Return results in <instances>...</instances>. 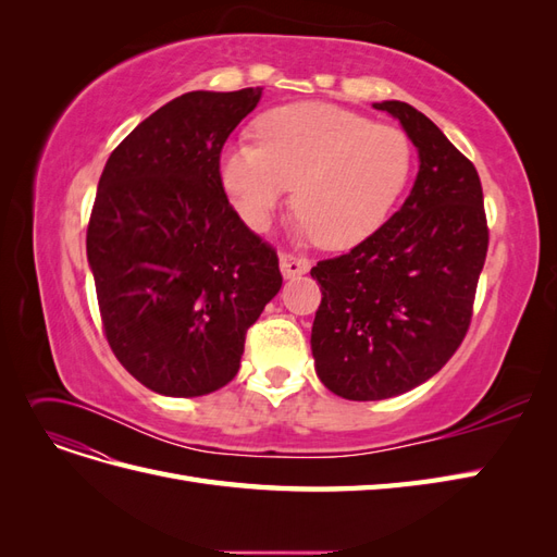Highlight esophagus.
Wrapping results in <instances>:
<instances>
[{"label":"esophagus","mask_w":557,"mask_h":557,"mask_svg":"<svg viewBox=\"0 0 557 557\" xmlns=\"http://www.w3.org/2000/svg\"><path fill=\"white\" fill-rule=\"evenodd\" d=\"M278 264H281L283 278H295V276L307 274L309 267H311L307 258H297V256H290V252H281Z\"/></svg>","instance_id":"1"}]
</instances>
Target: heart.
<instances>
[{"label": "heart", "mask_w": 557, "mask_h": 557, "mask_svg": "<svg viewBox=\"0 0 557 557\" xmlns=\"http://www.w3.org/2000/svg\"><path fill=\"white\" fill-rule=\"evenodd\" d=\"M258 144H232L221 156V183L252 232L272 225L293 188L297 230L323 248L364 242L407 188L413 148L395 125L325 102L267 111Z\"/></svg>", "instance_id": "obj_1"}]
</instances>
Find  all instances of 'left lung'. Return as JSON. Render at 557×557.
Listing matches in <instances>:
<instances>
[{"label":"left lung","mask_w":557,"mask_h":557,"mask_svg":"<svg viewBox=\"0 0 557 557\" xmlns=\"http://www.w3.org/2000/svg\"><path fill=\"white\" fill-rule=\"evenodd\" d=\"M418 150L409 197L346 256L311 269L320 307L311 330L315 374L352 401L397 397L425 383L465 339L485 262L479 174L425 113L385 99Z\"/></svg>","instance_id":"1"}]
</instances>
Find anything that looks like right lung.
I'll use <instances>...</instances> for the list:
<instances>
[{"label": "right lung", "instance_id": "obj_1", "mask_svg": "<svg viewBox=\"0 0 557 557\" xmlns=\"http://www.w3.org/2000/svg\"><path fill=\"white\" fill-rule=\"evenodd\" d=\"M262 88L195 90L121 141L97 185L88 264L111 350L148 391L199 397L239 372L281 290L276 252L230 207L221 150Z\"/></svg>", "mask_w": 557, "mask_h": 557}]
</instances>
